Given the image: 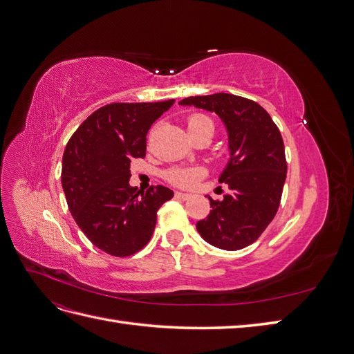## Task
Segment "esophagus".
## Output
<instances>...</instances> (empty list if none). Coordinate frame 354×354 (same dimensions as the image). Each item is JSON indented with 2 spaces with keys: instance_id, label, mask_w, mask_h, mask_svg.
Wrapping results in <instances>:
<instances>
[{
  "instance_id": "34e87169",
  "label": "esophagus",
  "mask_w": 354,
  "mask_h": 354,
  "mask_svg": "<svg viewBox=\"0 0 354 354\" xmlns=\"http://www.w3.org/2000/svg\"><path fill=\"white\" fill-rule=\"evenodd\" d=\"M176 196H177L178 199H183V201H187V199L192 198L189 194H183V192H176Z\"/></svg>"
}]
</instances>
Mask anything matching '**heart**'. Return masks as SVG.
Instances as JSON below:
<instances>
[{"label": "heart", "mask_w": 354, "mask_h": 354, "mask_svg": "<svg viewBox=\"0 0 354 354\" xmlns=\"http://www.w3.org/2000/svg\"><path fill=\"white\" fill-rule=\"evenodd\" d=\"M202 125H211L212 122L209 118L205 115H192L187 120V130H196V128ZM214 128V127H212ZM203 176V169L201 168H173L167 173L168 181H171L173 185L181 186V187H190L196 185V181Z\"/></svg>", "instance_id": "1"}]
</instances>
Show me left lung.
<instances>
[{
	"label": "left lung",
	"mask_w": 354,
	"mask_h": 354,
	"mask_svg": "<svg viewBox=\"0 0 354 354\" xmlns=\"http://www.w3.org/2000/svg\"><path fill=\"white\" fill-rule=\"evenodd\" d=\"M178 104L216 112L226 127L230 158L218 181L230 192L223 201L208 196L212 209L196 229L220 250H242L260 238L279 208L286 178L279 128L259 103L229 93L195 95Z\"/></svg>",
	"instance_id": "obj_1"
}]
</instances>
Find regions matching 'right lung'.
Here are the masks:
<instances>
[{
    "instance_id": "add662e5",
    "label": "right lung",
    "mask_w": 354,
    "mask_h": 354,
    "mask_svg": "<svg viewBox=\"0 0 354 354\" xmlns=\"http://www.w3.org/2000/svg\"><path fill=\"white\" fill-rule=\"evenodd\" d=\"M174 100L111 103L93 112L63 152L62 186L73 220L93 245L128 257L151 241L156 212L174 196L165 186H130V164L146 155V134Z\"/></svg>"
}]
</instances>
